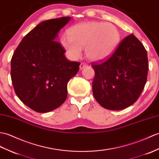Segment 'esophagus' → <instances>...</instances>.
Segmentation results:
<instances>
[{"label":"esophagus","mask_w":159,"mask_h":159,"mask_svg":"<svg viewBox=\"0 0 159 159\" xmlns=\"http://www.w3.org/2000/svg\"><path fill=\"white\" fill-rule=\"evenodd\" d=\"M87 67V64L85 63H81L80 65V70H83L84 68Z\"/></svg>","instance_id":"1"}]
</instances>
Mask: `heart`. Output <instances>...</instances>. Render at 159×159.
<instances>
[{
	"label": "heart",
	"mask_w": 159,
	"mask_h": 159,
	"mask_svg": "<svg viewBox=\"0 0 159 159\" xmlns=\"http://www.w3.org/2000/svg\"><path fill=\"white\" fill-rule=\"evenodd\" d=\"M68 37L61 39V44L72 59L81 55L85 47V54L91 61H101L110 57L120 41L116 28L106 22L89 21L73 25L68 30Z\"/></svg>",
	"instance_id": "1"
}]
</instances>
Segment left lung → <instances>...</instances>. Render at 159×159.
Listing matches in <instances>:
<instances>
[{
  "label": "left lung",
  "instance_id": "obj_1",
  "mask_svg": "<svg viewBox=\"0 0 159 159\" xmlns=\"http://www.w3.org/2000/svg\"><path fill=\"white\" fill-rule=\"evenodd\" d=\"M93 93L104 108L120 110L137 101L147 80L148 61L146 49L131 34L125 37L106 61L93 62Z\"/></svg>",
  "mask_w": 159,
  "mask_h": 159
}]
</instances>
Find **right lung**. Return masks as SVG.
<instances>
[{"label":"right lung","mask_w":159,"mask_h":159,"mask_svg":"<svg viewBox=\"0 0 159 159\" xmlns=\"http://www.w3.org/2000/svg\"><path fill=\"white\" fill-rule=\"evenodd\" d=\"M70 19L62 17L40 22L21 40L11 60L17 96L37 112L52 111L65 102L68 81L79 70L80 63L70 61L64 47L55 41Z\"/></svg>","instance_id":"add662e5"}]
</instances>
